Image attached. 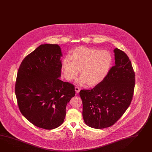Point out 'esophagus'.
Here are the masks:
<instances>
[{
    "label": "esophagus",
    "mask_w": 152,
    "mask_h": 152,
    "mask_svg": "<svg viewBox=\"0 0 152 152\" xmlns=\"http://www.w3.org/2000/svg\"><path fill=\"white\" fill-rule=\"evenodd\" d=\"M80 87H75V91H76V93H78L80 92Z\"/></svg>",
    "instance_id": "34e87169"
}]
</instances>
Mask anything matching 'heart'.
I'll return each mask as SVG.
<instances>
[{"label":"heart","mask_w":152,"mask_h":152,"mask_svg":"<svg viewBox=\"0 0 152 152\" xmlns=\"http://www.w3.org/2000/svg\"><path fill=\"white\" fill-rule=\"evenodd\" d=\"M113 58L111 53L86 47H78L71 56L64 57L62 61L64 73L67 80L76 77L81 69L80 83L86 82L89 86L96 85L102 81L111 68Z\"/></svg>","instance_id":"heart-1"}]
</instances>
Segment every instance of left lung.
Listing matches in <instances>:
<instances>
[{
	"mask_svg": "<svg viewBox=\"0 0 152 152\" xmlns=\"http://www.w3.org/2000/svg\"><path fill=\"white\" fill-rule=\"evenodd\" d=\"M115 65L102 81L92 89L80 91L83 118L97 129L113 126L125 113L133 98L135 74L125 52L114 49Z\"/></svg>",
	"mask_w": 152,
	"mask_h": 152,
	"instance_id": "obj_1",
	"label": "left lung"
}]
</instances>
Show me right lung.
Segmentation results:
<instances>
[{
  "mask_svg": "<svg viewBox=\"0 0 152 152\" xmlns=\"http://www.w3.org/2000/svg\"><path fill=\"white\" fill-rule=\"evenodd\" d=\"M60 47L41 45L21 63L15 83L20 111L34 126L52 130L65 118L67 104L75 95L74 85L60 80Z\"/></svg>",
  "mask_w": 152,
  "mask_h": 152,
  "instance_id": "obj_1",
  "label": "right lung"
}]
</instances>
